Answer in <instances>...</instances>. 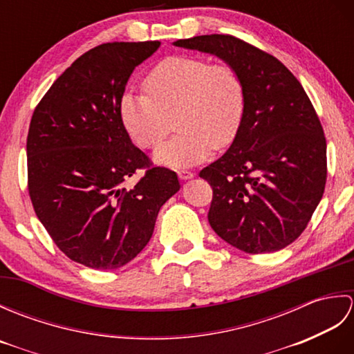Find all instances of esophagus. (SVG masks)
<instances>
[{
    "instance_id": "34e87169",
    "label": "esophagus",
    "mask_w": 354,
    "mask_h": 354,
    "mask_svg": "<svg viewBox=\"0 0 354 354\" xmlns=\"http://www.w3.org/2000/svg\"><path fill=\"white\" fill-rule=\"evenodd\" d=\"M178 176H179V179H183V181H187V179H192L194 176V173L189 171V170H179Z\"/></svg>"
}]
</instances>
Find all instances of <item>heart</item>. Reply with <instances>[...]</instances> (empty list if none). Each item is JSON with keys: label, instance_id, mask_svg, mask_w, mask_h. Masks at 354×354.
<instances>
[{"label": "heart", "instance_id": "heart-1", "mask_svg": "<svg viewBox=\"0 0 354 354\" xmlns=\"http://www.w3.org/2000/svg\"><path fill=\"white\" fill-rule=\"evenodd\" d=\"M146 94L126 91L120 117L141 149H155L167 137L175 117L179 131L153 155L173 169L205 161L214 149L230 146L240 131L246 108L243 80L228 64L193 56L164 59L145 79Z\"/></svg>", "mask_w": 354, "mask_h": 354}]
</instances>
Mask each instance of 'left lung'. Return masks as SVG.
I'll use <instances>...</instances> for the list:
<instances>
[{
	"mask_svg": "<svg viewBox=\"0 0 354 354\" xmlns=\"http://www.w3.org/2000/svg\"><path fill=\"white\" fill-rule=\"evenodd\" d=\"M173 45L217 56L245 85L237 137L199 173L213 189L209 225L248 254L283 250L304 231L326 187L327 145L312 102L277 57L234 36H194Z\"/></svg>",
	"mask_w": 354,
	"mask_h": 354,
	"instance_id": "obj_1",
	"label": "left lung"
}]
</instances>
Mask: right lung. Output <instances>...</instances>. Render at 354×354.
I'll list each match as a JSON object with an SVG mask.
<instances>
[{"label": "right lung", "instance_id": "add662e5", "mask_svg": "<svg viewBox=\"0 0 354 354\" xmlns=\"http://www.w3.org/2000/svg\"><path fill=\"white\" fill-rule=\"evenodd\" d=\"M160 41L108 42L68 66L37 104L27 137L28 194L37 219L66 257L117 269L142 251L160 208L179 185L132 145L120 100L135 66ZM140 168L131 189L122 184Z\"/></svg>", "mask_w": 354, "mask_h": 354}]
</instances>
